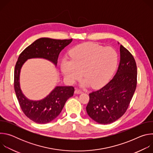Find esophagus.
Segmentation results:
<instances>
[{"mask_svg": "<svg viewBox=\"0 0 153 153\" xmlns=\"http://www.w3.org/2000/svg\"><path fill=\"white\" fill-rule=\"evenodd\" d=\"M82 93H83L82 91H81L80 90H78V89H76L75 91H74V93L75 94H81Z\"/></svg>", "mask_w": 153, "mask_h": 153, "instance_id": "esophagus-1", "label": "esophagus"}]
</instances>
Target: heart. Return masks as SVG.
<instances>
[{
	"label": "heart",
	"instance_id": "obj_1",
	"mask_svg": "<svg viewBox=\"0 0 153 153\" xmlns=\"http://www.w3.org/2000/svg\"><path fill=\"white\" fill-rule=\"evenodd\" d=\"M71 60L63 59L61 70L69 83L85 78L82 85L99 88L105 85L113 75L118 62L116 51L111 47L93 43H85L70 52Z\"/></svg>",
	"mask_w": 153,
	"mask_h": 153
}]
</instances>
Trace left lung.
I'll return each mask as SVG.
<instances>
[{
    "label": "left lung",
    "mask_w": 153,
    "mask_h": 153,
    "mask_svg": "<svg viewBox=\"0 0 153 153\" xmlns=\"http://www.w3.org/2000/svg\"><path fill=\"white\" fill-rule=\"evenodd\" d=\"M120 60L114 77L97 91L89 94L86 107L88 116L100 124L113 123L126 112L137 86V66L131 53L122 45Z\"/></svg>",
    "instance_id": "8db88e82"
}]
</instances>
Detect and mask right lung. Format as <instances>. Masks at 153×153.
I'll return each instance as SVG.
<instances>
[{
  "label": "right lung",
  "instance_id": "add662e5",
  "mask_svg": "<svg viewBox=\"0 0 153 153\" xmlns=\"http://www.w3.org/2000/svg\"><path fill=\"white\" fill-rule=\"evenodd\" d=\"M72 40V39L40 38L27 47L19 56L14 69V90L22 110L27 117L37 123H47L56 119L62 111L65 102L73 96L74 88L72 86H56L43 99L37 101L29 100L24 95L20 87V69L27 60L31 58L45 59L56 66L59 53Z\"/></svg>",
  "mask_w": 153,
  "mask_h": 153
}]
</instances>
